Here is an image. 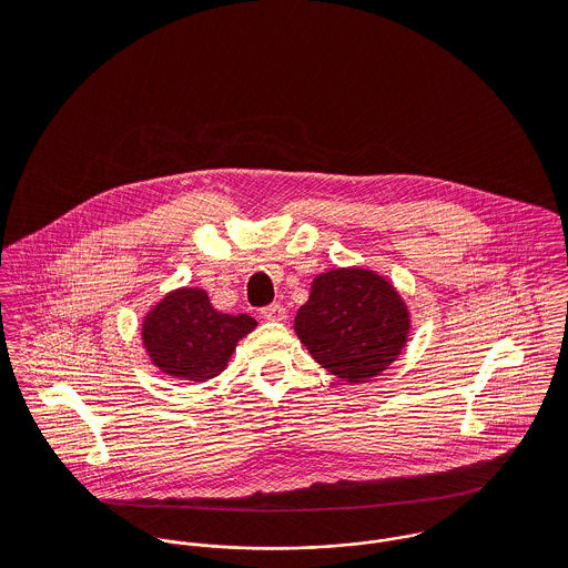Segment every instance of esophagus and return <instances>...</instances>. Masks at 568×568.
<instances>
[{
    "label": "esophagus",
    "mask_w": 568,
    "mask_h": 568,
    "mask_svg": "<svg viewBox=\"0 0 568 568\" xmlns=\"http://www.w3.org/2000/svg\"><path fill=\"white\" fill-rule=\"evenodd\" d=\"M260 315H262L266 322H282V320H286V308H284L282 304H268V306L262 308Z\"/></svg>",
    "instance_id": "1"
}]
</instances>
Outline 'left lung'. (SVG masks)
<instances>
[{
    "label": "left lung",
    "mask_w": 568,
    "mask_h": 568,
    "mask_svg": "<svg viewBox=\"0 0 568 568\" xmlns=\"http://www.w3.org/2000/svg\"><path fill=\"white\" fill-rule=\"evenodd\" d=\"M295 332L329 374L361 383L378 376L403 352L408 313L385 277L365 268H336L315 277Z\"/></svg>",
    "instance_id": "obj_1"
}]
</instances>
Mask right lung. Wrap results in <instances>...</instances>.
I'll list each match as a JSON object with an SVG mask.
<instances>
[{
  "instance_id": "add662e5",
  "label": "right lung",
  "mask_w": 568,
  "mask_h": 568,
  "mask_svg": "<svg viewBox=\"0 0 568 568\" xmlns=\"http://www.w3.org/2000/svg\"><path fill=\"white\" fill-rule=\"evenodd\" d=\"M255 325L248 315L214 311L201 288H179L146 315L142 338L151 361L168 376L210 381L227 367L236 343Z\"/></svg>"
}]
</instances>
